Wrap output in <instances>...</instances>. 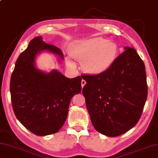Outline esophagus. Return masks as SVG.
<instances>
[{"instance_id": "esophagus-1", "label": "esophagus", "mask_w": 158, "mask_h": 158, "mask_svg": "<svg viewBox=\"0 0 158 158\" xmlns=\"http://www.w3.org/2000/svg\"><path fill=\"white\" fill-rule=\"evenodd\" d=\"M86 84V82L85 80L82 79V80H81V86H82V87H84V86Z\"/></svg>"}]
</instances>
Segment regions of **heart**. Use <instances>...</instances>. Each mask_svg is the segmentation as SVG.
<instances>
[{
	"label": "heart",
	"mask_w": 158,
	"mask_h": 158,
	"mask_svg": "<svg viewBox=\"0 0 158 158\" xmlns=\"http://www.w3.org/2000/svg\"><path fill=\"white\" fill-rule=\"evenodd\" d=\"M72 58L81 62V67L91 74H102L106 72L116 62L119 55L117 44L101 37L82 40L70 47ZM74 64L72 61H70Z\"/></svg>",
	"instance_id": "b5f03b06"
}]
</instances>
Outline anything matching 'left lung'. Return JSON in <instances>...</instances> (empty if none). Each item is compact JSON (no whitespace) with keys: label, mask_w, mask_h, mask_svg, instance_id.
<instances>
[{"label":"left lung","mask_w":158,"mask_h":158,"mask_svg":"<svg viewBox=\"0 0 158 158\" xmlns=\"http://www.w3.org/2000/svg\"><path fill=\"white\" fill-rule=\"evenodd\" d=\"M124 52L109 71L83 75L82 93L94 128L116 137L133 128L139 121L148 96L145 67L134 48Z\"/></svg>","instance_id":"8db88e82"}]
</instances>
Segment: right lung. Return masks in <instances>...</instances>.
Listing matches in <instances>:
<instances>
[{"mask_svg":"<svg viewBox=\"0 0 158 158\" xmlns=\"http://www.w3.org/2000/svg\"><path fill=\"white\" fill-rule=\"evenodd\" d=\"M44 52L54 54L61 62L60 49L47 44L42 37L30 42L18 56L10 84L12 106L18 120L37 135L56 133L67 118L73 96L81 91V78L69 79L56 69L46 72L35 64L37 56Z\"/></svg>","mask_w":158,"mask_h":158,"instance_id":"1","label":"right lung"}]
</instances>
